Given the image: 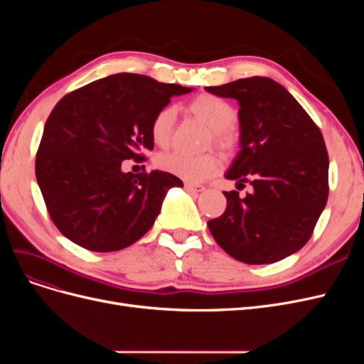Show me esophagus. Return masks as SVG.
Instances as JSON below:
<instances>
[{
  "instance_id": "34e87169",
  "label": "esophagus",
  "mask_w": 364,
  "mask_h": 364,
  "mask_svg": "<svg viewBox=\"0 0 364 364\" xmlns=\"http://www.w3.org/2000/svg\"><path fill=\"white\" fill-rule=\"evenodd\" d=\"M185 190L190 191V193H202V191H205V186H203V185H199V183H190V182H186V183H185Z\"/></svg>"
}]
</instances>
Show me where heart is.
<instances>
[{"label": "heart", "mask_w": 364, "mask_h": 364, "mask_svg": "<svg viewBox=\"0 0 364 364\" xmlns=\"http://www.w3.org/2000/svg\"><path fill=\"white\" fill-rule=\"evenodd\" d=\"M190 112L200 118L211 129L213 144L222 151H232L237 144V135L234 130V121L237 112L234 106L225 98L214 94H200L190 102ZM176 123V109L173 106H164L153 115L150 121V135L153 142L159 147H167L173 136ZM156 165L173 176L190 182H203L218 171L220 159L214 153L202 155H188L182 151L162 153L156 158Z\"/></svg>", "instance_id": "1"}]
</instances>
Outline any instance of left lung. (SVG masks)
<instances>
[{"instance_id":"left-lung-1","label":"left lung","mask_w":364,"mask_h":364,"mask_svg":"<svg viewBox=\"0 0 364 364\" xmlns=\"http://www.w3.org/2000/svg\"><path fill=\"white\" fill-rule=\"evenodd\" d=\"M205 90L240 103L241 150L226 179L225 213L208 222L217 245L246 264L277 262L302 249L328 200V151L305 109L267 77H249Z\"/></svg>"}]
</instances>
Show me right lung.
<instances>
[{
	"instance_id": "add662e5",
	"label": "right lung",
	"mask_w": 364,
	"mask_h": 364,
	"mask_svg": "<svg viewBox=\"0 0 364 364\" xmlns=\"http://www.w3.org/2000/svg\"><path fill=\"white\" fill-rule=\"evenodd\" d=\"M191 87L121 73L62 97L36 153V179L62 235L92 252L134 245L155 223L165 194L183 182L165 171L123 173L146 161L150 121Z\"/></svg>"
}]
</instances>
